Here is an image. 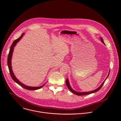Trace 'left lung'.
<instances>
[{"mask_svg":"<svg viewBox=\"0 0 121 121\" xmlns=\"http://www.w3.org/2000/svg\"><path fill=\"white\" fill-rule=\"evenodd\" d=\"M100 41H101V42L105 44L104 43V41H103V39L101 38V37H100ZM110 70H109V73H108V75L107 76V77H106V78H105V80L103 81L102 84L99 86V87L97 89H96V90H93V91H87V92H78V91H74L70 86V84H69V80L68 78H67L66 79V81H65V83H66V85L67 86V87L68 88V89H69V90L71 92H72L73 93L77 95H78V96H81V95H88V94H91V93H94V92H96L98 91H99L100 88H101V87L102 86V85H103V84H104V82L105 81V80H106V79L107 78L109 77V74H110Z\"/></svg>","mask_w":121,"mask_h":121,"instance_id":"obj_1","label":"left lung"}]
</instances>
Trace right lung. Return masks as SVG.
Segmentation results:
<instances>
[{"mask_svg": "<svg viewBox=\"0 0 121 121\" xmlns=\"http://www.w3.org/2000/svg\"><path fill=\"white\" fill-rule=\"evenodd\" d=\"M25 33H23L22 35L17 39H16V40H15L11 46H10V50H9V53L8 55V67L9 69V71L11 75V77L13 79V80L18 84H19V85H20L21 86L25 89L28 90H30V91H35V90H39L41 88H42L43 86L46 83V82L45 83H44L43 85L41 86H40V87H30V86H27L24 84H23L22 83L21 81H20L18 79H17V78L16 77V76H15L13 70H12V66H11V60H12V55H13V50H14V47L16 46V45L17 44V43H18L20 40L22 38L23 36L24 35Z\"/></svg>", "mask_w": 121, "mask_h": 121, "instance_id": "obj_1", "label": "right lung"}]
</instances>
